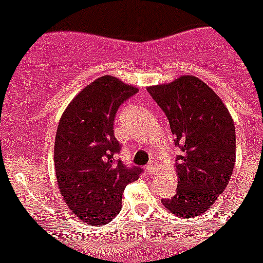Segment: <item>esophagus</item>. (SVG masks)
<instances>
[{"instance_id":"esophagus-1","label":"esophagus","mask_w":263,"mask_h":263,"mask_svg":"<svg viewBox=\"0 0 263 263\" xmlns=\"http://www.w3.org/2000/svg\"><path fill=\"white\" fill-rule=\"evenodd\" d=\"M146 170H147V172H148V173L153 174L156 172V170H157V163L155 161H151L148 163V165H147V167H146Z\"/></svg>"}]
</instances>
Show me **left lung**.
<instances>
[{
	"label": "left lung",
	"instance_id": "8db88e82",
	"mask_svg": "<svg viewBox=\"0 0 263 263\" xmlns=\"http://www.w3.org/2000/svg\"><path fill=\"white\" fill-rule=\"evenodd\" d=\"M164 111L182 149L177 157V192L162 199L180 218L201 215L228 186L236 161V134L228 107L210 86L194 75L147 86Z\"/></svg>",
	"mask_w": 263,
	"mask_h": 263
}]
</instances>
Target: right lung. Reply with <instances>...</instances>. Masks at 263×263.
Returning a JSON list of instances; mask_svg holds the SVG:
<instances>
[{
  "mask_svg": "<svg viewBox=\"0 0 263 263\" xmlns=\"http://www.w3.org/2000/svg\"><path fill=\"white\" fill-rule=\"evenodd\" d=\"M138 91L112 75L98 78L69 102L54 144L58 188L73 214L87 225H105L121 209L122 193L142 170L115 161L117 108Z\"/></svg>",
  "mask_w": 263,
  "mask_h": 263,
  "instance_id": "add662e5",
  "label": "right lung"
}]
</instances>
